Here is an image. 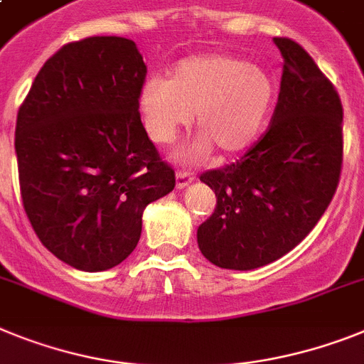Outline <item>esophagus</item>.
I'll return each instance as SVG.
<instances>
[{
	"mask_svg": "<svg viewBox=\"0 0 364 364\" xmlns=\"http://www.w3.org/2000/svg\"><path fill=\"white\" fill-rule=\"evenodd\" d=\"M192 181H194V173L185 172V170H179V172L176 173V187L177 188L188 187Z\"/></svg>",
	"mask_w": 364,
	"mask_h": 364,
	"instance_id": "1",
	"label": "esophagus"
}]
</instances>
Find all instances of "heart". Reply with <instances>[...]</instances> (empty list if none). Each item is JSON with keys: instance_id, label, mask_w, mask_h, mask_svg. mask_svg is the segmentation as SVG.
Segmentation results:
<instances>
[{"instance_id": "obj_1", "label": "heart", "mask_w": 364, "mask_h": 364, "mask_svg": "<svg viewBox=\"0 0 364 364\" xmlns=\"http://www.w3.org/2000/svg\"><path fill=\"white\" fill-rule=\"evenodd\" d=\"M276 103V83L267 70L229 55H194L173 66L170 79L151 75L139 92L146 133L170 144L196 114L200 135L176 159L201 163L213 146L225 155L252 148L267 129Z\"/></svg>"}]
</instances>
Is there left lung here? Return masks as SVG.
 Returning <instances> with one entry per match:
<instances>
[{"label": "left lung", "instance_id": "8db88e82", "mask_svg": "<svg viewBox=\"0 0 364 364\" xmlns=\"http://www.w3.org/2000/svg\"><path fill=\"white\" fill-rule=\"evenodd\" d=\"M283 57L270 127L240 161L201 173L216 194L198 228L203 257L228 270L277 261L311 233L337 191L343 166V105L311 55L274 38Z\"/></svg>", "mask_w": 364, "mask_h": 364}]
</instances>
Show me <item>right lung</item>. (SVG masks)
<instances>
[{"mask_svg":"<svg viewBox=\"0 0 364 364\" xmlns=\"http://www.w3.org/2000/svg\"><path fill=\"white\" fill-rule=\"evenodd\" d=\"M146 64L122 36H90L46 60L16 118L26 215L70 267L102 272L136 248L146 205L176 187L140 122Z\"/></svg>","mask_w":364,"mask_h":364,"instance_id":"add662e5","label":"right lung"}]
</instances>
